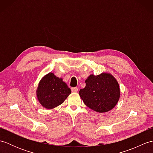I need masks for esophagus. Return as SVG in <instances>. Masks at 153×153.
Returning <instances> with one entry per match:
<instances>
[{"mask_svg":"<svg viewBox=\"0 0 153 153\" xmlns=\"http://www.w3.org/2000/svg\"><path fill=\"white\" fill-rule=\"evenodd\" d=\"M71 91L74 93H76L78 91V89H77V87H73V88H71Z\"/></svg>","mask_w":153,"mask_h":153,"instance_id":"34e87169","label":"esophagus"}]
</instances>
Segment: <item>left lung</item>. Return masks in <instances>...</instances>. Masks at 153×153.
I'll use <instances>...</instances> for the list:
<instances>
[{
    "mask_svg": "<svg viewBox=\"0 0 153 153\" xmlns=\"http://www.w3.org/2000/svg\"><path fill=\"white\" fill-rule=\"evenodd\" d=\"M86 85L79 90V95L84 104L97 112H106L118 103L120 90L119 84L112 75L102 73L91 74L85 80Z\"/></svg>",
    "mask_w": 153,
    "mask_h": 153,
    "instance_id": "obj_1",
    "label": "left lung"
}]
</instances>
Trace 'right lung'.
Returning a JSON list of instances; mask_svg holds the SVG:
<instances>
[{
  "instance_id": "right-lung-1",
  "label": "right lung",
  "mask_w": 153,
  "mask_h": 153,
  "mask_svg": "<svg viewBox=\"0 0 153 153\" xmlns=\"http://www.w3.org/2000/svg\"><path fill=\"white\" fill-rule=\"evenodd\" d=\"M36 93L39 102L44 108L53 109L64 102L71 89L62 79L50 72L39 82Z\"/></svg>"
}]
</instances>
